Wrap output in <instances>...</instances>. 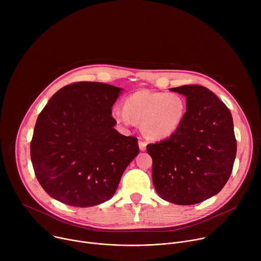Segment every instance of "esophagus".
Listing matches in <instances>:
<instances>
[{
    "label": "esophagus",
    "instance_id": "esophagus-1",
    "mask_svg": "<svg viewBox=\"0 0 261 261\" xmlns=\"http://www.w3.org/2000/svg\"><path fill=\"white\" fill-rule=\"evenodd\" d=\"M138 145H139V150L140 151H145L146 150V142L145 141H142V140H139L138 141Z\"/></svg>",
    "mask_w": 261,
    "mask_h": 261
}]
</instances>
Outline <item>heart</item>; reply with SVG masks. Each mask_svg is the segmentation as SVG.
Here are the masks:
<instances>
[{
  "mask_svg": "<svg viewBox=\"0 0 261 261\" xmlns=\"http://www.w3.org/2000/svg\"><path fill=\"white\" fill-rule=\"evenodd\" d=\"M187 114V101L177 93L140 90L129 95L124 108L115 106L113 118L121 124L140 123L142 134L152 140L172 136L182 125Z\"/></svg>",
  "mask_w": 261,
  "mask_h": 261,
  "instance_id": "heart-1",
  "label": "heart"
}]
</instances>
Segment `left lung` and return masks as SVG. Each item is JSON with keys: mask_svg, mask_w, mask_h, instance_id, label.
<instances>
[{"mask_svg": "<svg viewBox=\"0 0 261 261\" xmlns=\"http://www.w3.org/2000/svg\"><path fill=\"white\" fill-rule=\"evenodd\" d=\"M186 97L187 114L167 139L147 144L158 195L190 205L218 194L227 182L237 155L229 109L208 89L187 85L170 89Z\"/></svg>", "mask_w": 261, "mask_h": 261, "instance_id": "obj_1", "label": "left lung"}]
</instances>
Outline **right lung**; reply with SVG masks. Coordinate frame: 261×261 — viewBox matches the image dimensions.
Segmentation results:
<instances>
[{"label":"right lung","mask_w":261,"mask_h":261,"mask_svg":"<svg viewBox=\"0 0 261 261\" xmlns=\"http://www.w3.org/2000/svg\"><path fill=\"white\" fill-rule=\"evenodd\" d=\"M123 89L81 82L59 90L37 119L31 160L53 198L87 207L109 200L138 155L137 138L114 127L111 107Z\"/></svg>","instance_id":"right-lung-1"}]
</instances>
